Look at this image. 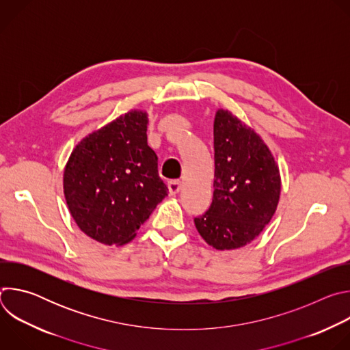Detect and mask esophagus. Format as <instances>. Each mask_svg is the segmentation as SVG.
Here are the masks:
<instances>
[{"label":"esophagus","mask_w":350,"mask_h":350,"mask_svg":"<svg viewBox=\"0 0 350 350\" xmlns=\"http://www.w3.org/2000/svg\"><path fill=\"white\" fill-rule=\"evenodd\" d=\"M167 187H169V193L176 195L181 189V181L180 180H170L167 183Z\"/></svg>","instance_id":"34e87169"}]
</instances>
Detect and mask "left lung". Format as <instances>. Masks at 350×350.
Listing matches in <instances>:
<instances>
[{
  "label": "left lung",
  "instance_id": "1",
  "mask_svg": "<svg viewBox=\"0 0 350 350\" xmlns=\"http://www.w3.org/2000/svg\"><path fill=\"white\" fill-rule=\"evenodd\" d=\"M212 205L195 217L201 237L219 251L254 241L275 213L281 178L269 146L231 112L219 109L215 124Z\"/></svg>",
  "mask_w": 350,
  "mask_h": 350
}]
</instances>
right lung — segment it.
I'll return each instance as SVG.
<instances>
[{
	"label": "right lung",
	"mask_w": 350,
	"mask_h": 350,
	"mask_svg": "<svg viewBox=\"0 0 350 350\" xmlns=\"http://www.w3.org/2000/svg\"><path fill=\"white\" fill-rule=\"evenodd\" d=\"M146 124L145 112L130 111L83 138L66 163L64 192L70 215L101 243L131 241L167 195Z\"/></svg>",
	"instance_id": "right-lung-1"
}]
</instances>
